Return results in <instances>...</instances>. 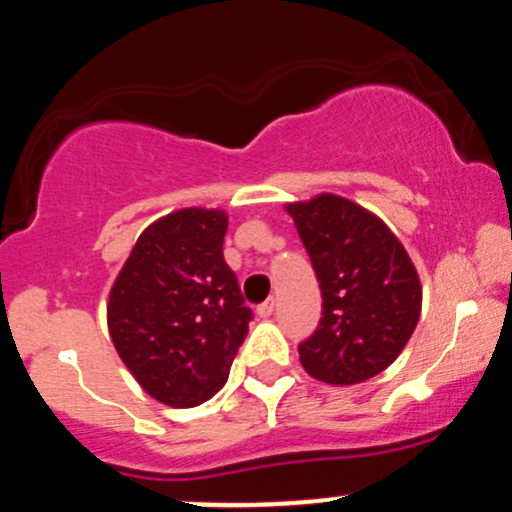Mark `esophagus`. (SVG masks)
I'll list each match as a JSON object with an SVG mask.
<instances>
[{
	"label": "esophagus",
	"instance_id": "1",
	"mask_svg": "<svg viewBox=\"0 0 512 512\" xmlns=\"http://www.w3.org/2000/svg\"><path fill=\"white\" fill-rule=\"evenodd\" d=\"M258 317H271L273 312H276V298H268L266 302H261V305L256 307Z\"/></svg>",
	"mask_w": 512,
	"mask_h": 512
}]
</instances>
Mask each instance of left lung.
Masks as SVG:
<instances>
[{
    "label": "left lung",
    "instance_id": "1",
    "mask_svg": "<svg viewBox=\"0 0 512 512\" xmlns=\"http://www.w3.org/2000/svg\"><path fill=\"white\" fill-rule=\"evenodd\" d=\"M322 290V320L298 346L300 364L329 386L368 381L415 332L422 285L408 251L381 217L322 192L285 205Z\"/></svg>",
    "mask_w": 512,
    "mask_h": 512
}]
</instances>
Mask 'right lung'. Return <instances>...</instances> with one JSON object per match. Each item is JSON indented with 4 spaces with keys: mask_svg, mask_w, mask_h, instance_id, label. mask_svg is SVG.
Returning <instances> with one entry per match:
<instances>
[{
    "mask_svg": "<svg viewBox=\"0 0 512 512\" xmlns=\"http://www.w3.org/2000/svg\"><path fill=\"white\" fill-rule=\"evenodd\" d=\"M229 217L185 207L136 239L114 280L107 327L119 359L158 403L195 408L227 383L251 310L222 254Z\"/></svg>",
    "mask_w": 512,
    "mask_h": 512,
    "instance_id": "1",
    "label": "right lung"
}]
</instances>
